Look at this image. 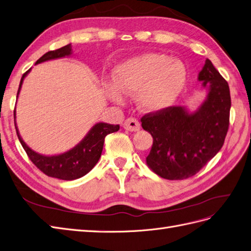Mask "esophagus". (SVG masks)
<instances>
[{
	"instance_id": "obj_1",
	"label": "esophagus",
	"mask_w": 251,
	"mask_h": 251,
	"mask_svg": "<svg viewBox=\"0 0 251 251\" xmlns=\"http://www.w3.org/2000/svg\"><path fill=\"white\" fill-rule=\"evenodd\" d=\"M124 127L127 131L137 132V131L140 130V124L138 122V120H136L135 118H127L124 122Z\"/></svg>"
}]
</instances>
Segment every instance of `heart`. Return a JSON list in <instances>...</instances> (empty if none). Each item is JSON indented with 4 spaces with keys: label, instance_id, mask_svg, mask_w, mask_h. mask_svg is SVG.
Returning a JSON list of instances; mask_svg holds the SVG:
<instances>
[{
    "label": "heart",
    "instance_id": "heart-1",
    "mask_svg": "<svg viewBox=\"0 0 251 251\" xmlns=\"http://www.w3.org/2000/svg\"><path fill=\"white\" fill-rule=\"evenodd\" d=\"M185 66L166 54L146 53L120 64L114 72L115 85L106 86L111 99L120 102L121 93H136L138 107L157 113L172 106L186 83Z\"/></svg>",
    "mask_w": 251,
    "mask_h": 251
}]
</instances>
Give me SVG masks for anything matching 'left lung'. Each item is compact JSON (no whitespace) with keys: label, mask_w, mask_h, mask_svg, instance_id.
I'll list each match as a JSON object with an SVG mask.
<instances>
[{"label":"left lung","mask_w":251,"mask_h":251,"mask_svg":"<svg viewBox=\"0 0 251 251\" xmlns=\"http://www.w3.org/2000/svg\"><path fill=\"white\" fill-rule=\"evenodd\" d=\"M198 79L207 91L196 111L170 106L140 119L143 129L153 137L147 165L167 180H183L196 175L222 149L229 127L230 89L210 59Z\"/></svg>","instance_id":"obj_1"}]
</instances>
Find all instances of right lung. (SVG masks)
I'll use <instances>...</instances> for the list:
<instances>
[{
    "label": "right lung",
    "mask_w": 251,
    "mask_h": 251,
    "mask_svg": "<svg viewBox=\"0 0 251 251\" xmlns=\"http://www.w3.org/2000/svg\"><path fill=\"white\" fill-rule=\"evenodd\" d=\"M71 54V45H67L63 48L57 49V50L47 52L45 55H42L37 62H36V65L47 62V60L69 56ZM29 71L30 69L24 73L21 77L17 98L19 96V93L21 90L23 79L28 75ZM14 116L16 119V108L14 112ZM15 126L18 138H19L23 149L25 150L29 160L36 165V167L39 168L42 173L49 176L67 181L78 179L88 174L90 170L95 167V165L98 163V161H99L103 150V145H104L105 136L109 133L117 132L119 130L118 125L114 126L109 124H104V122H99V124H96L91 127L89 132L86 134V136H85L75 147H73L71 150L64 152L62 154L47 156L35 152L23 142V139L19 134V131H18L16 120Z\"/></svg>",
    "instance_id": "add662e5"
}]
</instances>
